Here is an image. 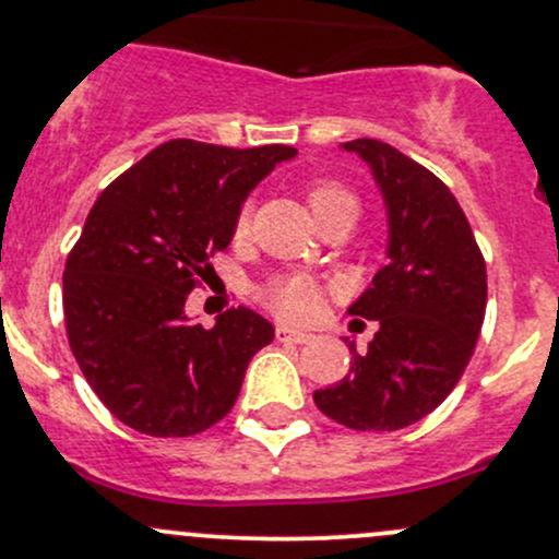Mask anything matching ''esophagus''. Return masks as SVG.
Returning a JSON list of instances; mask_svg holds the SVG:
<instances>
[{"label": "esophagus", "instance_id": "obj_1", "mask_svg": "<svg viewBox=\"0 0 559 559\" xmlns=\"http://www.w3.org/2000/svg\"><path fill=\"white\" fill-rule=\"evenodd\" d=\"M275 336H278L281 342H297V345H305V342L312 340L310 331L289 329V326H278V329H275Z\"/></svg>", "mask_w": 559, "mask_h": 559}]
</instances>
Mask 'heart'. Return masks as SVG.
Instances as JSON below:
<instances>
[{
    "mask_svg": "<svg viewBox=\"0 0 559 559\" xmlns=\"http://www.w3.org/2000/svg\"><path fill=\"white\" fill-rule=\"evenodd\" d=\"M305 199H308V206L318 225L329 223L336 214H358V199L342 182L312 180L308 190H305ZM247 233L249 210H241L236 217V225H233V236L243 238ZM265 299L278 316L302 321V318H310L318 308V289L312 281L302 278V275H289V278H275L265 289Z\"/></svg>",
    "mask_w": 559,
    "mask_h": 559,
    "instance_id": "heart-1",
    "label": "heart"
}]
</instances>
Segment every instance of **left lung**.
Returning a JSON list of instances; mask_svg holds the SVG:
<instances>
[{
  "label": "left lung",
  "instance_id": "obj_1",
  "mask_svg": "<svg viewBox=\"0 0 559 559\" xmlns=\"http://www.w3.org/2000/svg\"><path fill=\"white\" fill-rule=\"evenodd\" d=\"M369 164L388 210V265L349 305L377 321L369 349L349 345L342 382L316 406L349 429L390 432L432 414L467 369L486 318V260L443 180L382 140L342 145Z\"/></svg>",
  "mask_w": 559,
  "mask_h": 559
}]
</instances>
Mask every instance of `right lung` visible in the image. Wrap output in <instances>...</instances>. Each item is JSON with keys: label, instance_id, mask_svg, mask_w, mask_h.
<instances>
[{"label": "right lung", "instance_id": "add662e5", "mask_svg": "<svg viewBox=\"0 0 559 559\" xmlns=\"http://www.w3.org/2000/svg\"><path fill=\"white\" fill-rule=\"evenodd\" d=\"M294 156L292 145L169 140L97 195L66 260L63 316L84 379L127 427L188 438L233 408L273 323L233 308L204 329L186 299L257 182Z\"/></svg>", "mask_w": 559, "mask_h": 559}]
</instances>
